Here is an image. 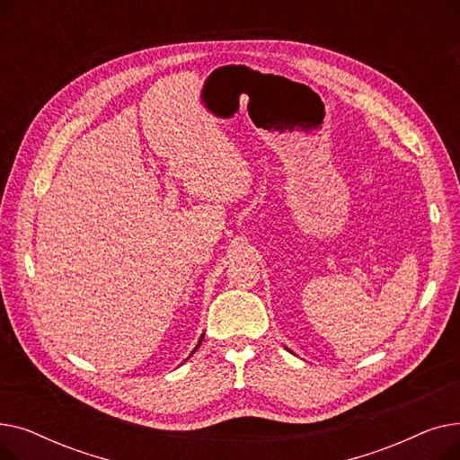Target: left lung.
Segmentation results:
<instances>
[{
	"instance_id": "1",
	"label": "left lung",
	"mask_w": 460,
	"mask_h": 460,
	"mask_svg": "<svg viewBox=\"0 0 460 460\" xmlns=\"http://www.w3.org/2000/svg\"><path fill=\"white\" fill-rule=\"evenodd\" d=\"M287 350H288V349H287Z\"/></svg>"
}]
</instances>
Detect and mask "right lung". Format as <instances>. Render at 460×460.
<instances>
[{
  "label": "right lung",
  "mask_w": 460,
  "mask_h": 460,
  "mask_svg": "<svg viewBox=\"0 0 460 460\" xmlns=\"http://www.w3.org/2000/svg\"><path fill=\"white\" fill-rule=\"evenodd\" d=\"M203 337H205V333H203V335H201V340H199V343H198V345H196V349H193V350H191V354H193V352H196V350H198V349H199V345H201V341H203ZM191 354H190V356H191ZM190 356H188V358H190ZM188 358H186V359H188Z\"/></svg>",
  "instance_id": "1"
}]
</instances>
